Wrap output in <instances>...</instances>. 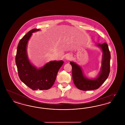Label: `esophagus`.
<instances>
[{"instance_id":"esophagus-1","label":"esophagus","mask_w":125,"mask_h":125,"mask_svg":"<svg viewBox=\"0 0 125 125\" xmlns=\"http://www.w3.org/2000/svg\"><path fill=\"white\" fill-rule=\"evenodd\" d=\"M72 58V56L71 55H67L65 57V59L67 60H70Z\"/></svg>"}]
</instances>
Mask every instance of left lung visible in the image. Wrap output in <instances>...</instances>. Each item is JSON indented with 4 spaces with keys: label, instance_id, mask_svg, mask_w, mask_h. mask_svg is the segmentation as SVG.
Instances as JSON below:
<instances>
[{
    "label": "left lung",
    "instance_id": "obj_1",
    "mask_svg": "<svg viewBox=\"0 0 125 125\" xmlns=\"http://www.w3.org/2000/svg\"><path fill=\"white\" fill-rule=\"evenodd\" d=\"M103 52L102 66L99 75L95 80H89L83 76L80 66L74 62H70L72 67V77L74 84L78 89L84 91L98 89L104 83L108 77L110 72L111 54L106 42L99 43Z\"/></svg>",
    "mask_w": 125,
    "mask_h": 125
}]
</instances>
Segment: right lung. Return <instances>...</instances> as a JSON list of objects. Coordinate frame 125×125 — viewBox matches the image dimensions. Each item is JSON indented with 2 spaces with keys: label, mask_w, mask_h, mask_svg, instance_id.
Wrapping results in <instances>:
<instances>
[{
  "label": "right lung",
  "mask_w": 125,
  "mask_h": 125,
  "mask_svg": "<svg viewBox=\"0 0 125 125\" xmlns=\"http://www.w3.org/2000/svg\"><path fill=\"white\" fill-rule=\"evenodd\" d=\"M39 30L33 29L20 40L15 57L18 75L20 80L32 90H47L50 89L56 80L57 73L64 62L53 61L37 69L30 63L28 59L26 47L32 33Z\"/></svg>",
  "instance_id": "add662e5"
}]
</instances>
